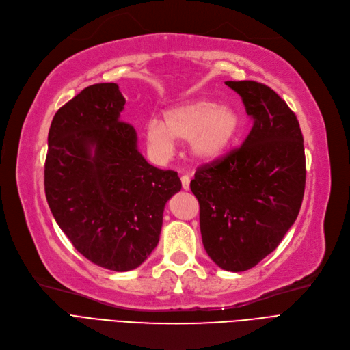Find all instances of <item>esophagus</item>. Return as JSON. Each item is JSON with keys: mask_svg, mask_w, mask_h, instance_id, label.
Here are the masks:
<instances>
[{"mask_svg": "<svg viewBox=\"0 0 350 350\" xmlns=\"http://www.w3.org/2000/svg\"><path fill=\"white\" fill-rule=\"evenodd\" d=\"M181 187L185 190L190 189V177L189 176H181Z\"/></svg>", "mask_w": 350, "mask_h": 350, "instance_id": "34e87169", "label": "esophagus"}]
</instances>
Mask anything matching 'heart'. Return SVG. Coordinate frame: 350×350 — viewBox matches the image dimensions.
Instances as JSON below:
<instances>
[{
    "mask_svg": "<svg viewBox=\"0 0 350 350\" xmlns=\"http://www.w3.org/2000/svg\"><path fill=\"white\" fill-rule=\"evenodd\" d=\"M240 127V114L232 105L199 98L165 110L163 123L148 121L144 134L150 150L160 157L169 154L174 140H180L189 142L196 160L211 163L227 153Z\"/></svg>",
    "mask_w": 350,
    "mask_h": 350,
    "instance_id": "1",
    "label": "heart"
}]
</instances>
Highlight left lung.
<instances>
[{
    "mask_svg": "<svg viewBox=\"0 0 350 350\" xmlns=\"http://www.w3.org/2000/svg\"><path fill=\"white\" fill-rule=\"evenodd\" d=\"M253 127L239 148L197 169L190 189L200 204L210 259L227 271L254 267L295 223L306 183L303 135L295 113L270 87L226 81Z\"/></svg>",
    "mask_w": 350,
    "mask_h": 350,
    "instance_id": "obj_1",
    "label": "left lung"
}]
</instances>
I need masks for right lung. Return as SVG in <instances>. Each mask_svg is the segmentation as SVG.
<instances>
[{
  "label": "right lung",
  "instance_id": "1",
  "mask_svg": "<svg viewBox=\"0 0 350 350\" xmlns=\"http://www.w3.org/2000/svg\"><path fill=\"white\" fill-rule=\"evenodd\" d=\"M116 83L84 88L59 109L49 131L45 197L66 236L94 265L127 271L157 246L163 211L180 191L176 172L146 161L134 127L120 121Z\"/></svg>",
  "mask_w": 350,
  "mask_h": 350
}]
</instances>
